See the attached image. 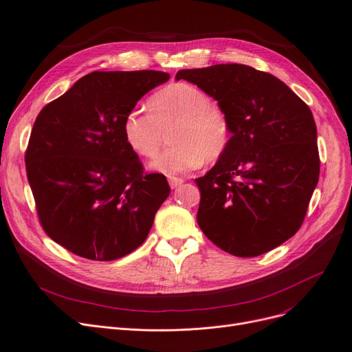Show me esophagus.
<instances>
[{
	"mask_svg": "<svg viewBox=\"0 0 352 352\" xmlns=\"http://www.w3.org/2000/svg\"><path fill=\"white\" fill-rule=\"evenodd\" d=\"M168 182H170V187H171V188H177V187H179L181 184L184 182V179H182V178H178V177H170V178H168Z\"/></svg>",
	"mask_w": 352,
	"mask_h": 352,
	"instance_id": "esophagus-1",
	"label": "esophagus"
}]
</instances>
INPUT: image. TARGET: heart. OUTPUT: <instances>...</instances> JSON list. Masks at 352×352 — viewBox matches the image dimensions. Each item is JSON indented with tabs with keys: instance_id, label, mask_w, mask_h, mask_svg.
Wrapping results in <instances>:
<instances>
[{
	"instance_id": "b5f03b06",
	"label": "heart",
	"mask_w": 352,
	"mask_h": 352,
	"mask_svg": "<svg viewBox=\"0 0 352 352\" xmlns=\"http://www.w3.org/2000/svg\"><path fill=\"white\" fill-rule=\"evenodd\" d=\"M150 113L133 109L124 117L122 134L134 153L153 158L158 154L165 133L173 129L174 144L153 162L166 175L188 173L202 160H215L228 145L230 124L224 111L198 87L187 82L166 85L148 102Z\"/></svg>"
}]
</instances>
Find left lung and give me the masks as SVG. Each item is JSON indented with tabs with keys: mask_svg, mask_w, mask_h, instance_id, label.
Here are the masks:
<instances>
[{
	"mask_svg": "<svg viewBox=\"0 0 352 352\" xmlns=\"http://www.w3.org/2000/svg\"><path fill=\"white\" fill-rule=\"evenodd\" d=\"M212 97L230 124L228 145L195 179L198 226L235 256H256L297 232L320 177L317 126L281 80L243 64L179 69Z\"/></svg>",
	"mask_w": 352,
	"mask_h": 352,
	"instance_id": "left-lung-1",
	"label": "left lung"
}]
</instances>
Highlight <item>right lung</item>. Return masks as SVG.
Here are the masks:
<instances>
[{
	"label": "right lung",
	"instance_id": "right-lung-1",
	"mask_svg": "<svg viewBox=\"0 0 352 352\" xmlns=\"http://www.w3.org/2000/svg\"><path fill=\"white\" fill-rule=\"evenodd\" d=\"M162 71H94L36 117L25 166L47 235L72 254L113 261L137 250L171 188L144 174L122 134L124 117Z\"/></svg>",
	"mask_w": 352,
	"mask_h": 352
}]
</instances>
